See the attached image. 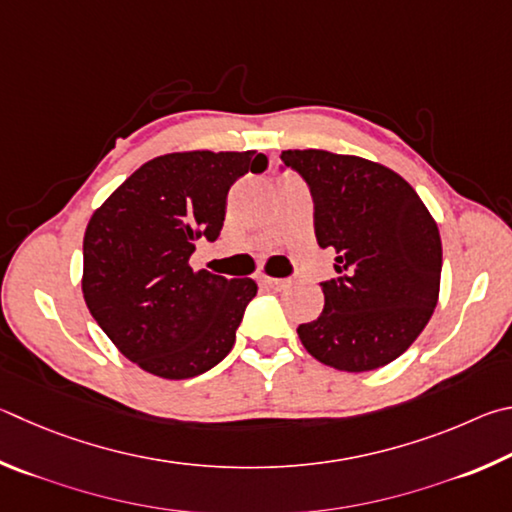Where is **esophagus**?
Here are the masks:
<instances>
[{"label":"esophagus","mask_w":512,"mask_h":512,"mask_svg":"<svg viewBox=\"0 0 512 512\" xmlns=\"http://www.w3.org/2000/svg\"><path fill=\"white\" fill-rule=\"evenodd\" d=\"M261 283L263 285H267V288H272V290H283L285 288V281L283 279H274V276H261Z\"/></svg>","instance_id":"1"}]
</instances>
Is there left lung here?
I'll use <instances>...</instances> for the list:
<instances>
[{"label": "left lung", "instance_id": "left-lung-1", "mask_svg": "<svg viewBox=\"0 0 512 512\" xmlns=\"http://www.w3.org/2000/svg\"><path fill=\"white\" fill-rule=\"evenodd\" d=\"M279 166L299 173L315 202L319 247L337 251L321 281L324 312L299 339L337 371H373L423 333L438 301L443 247L418 193L398 173L328 150H283Z\"/></svg>", "mask_w": 512, "mask_h": 512}]
</instances>
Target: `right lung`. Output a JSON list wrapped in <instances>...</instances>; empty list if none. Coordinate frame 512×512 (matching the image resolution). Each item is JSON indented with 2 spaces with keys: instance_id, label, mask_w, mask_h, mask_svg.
I'll use <instances>...</instances> for the list:
<instances>
[{
  "instance_id": "1",
  "label": "right lung",
  "mask_w": 512,
  "mask_h": 512,
  "mask_svg": "<svg viewBox=\"0 0 512 512\" xmlns=\"http://www.w3.org/2000/svg\"><path fill=\"white\" fill-rule=\"evenodd\" d=\"M263 152H173L125 179L87 224L83 294L96 324L143 371L202 375L229 355L254 279L193 272L195 242L218 240L227 193L263 173Z\"/></svg>"
}]
</instances>
